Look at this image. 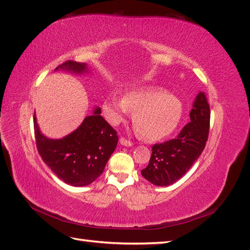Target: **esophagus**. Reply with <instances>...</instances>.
<instances>
[{
	"mask_svg": "<svg viewBox=\"0 0 250 250\" xmlns=\"http://www.w3.org/2000/svg\"><path fill=\"white\" fill-rule=\"evenodd\" d=\"M119 142H120L121 145H123V146H125V147H131L133 145V143L131 141H129V139H126L125 137H121L119 139Z\"/></svg>",
	"mask_w": 250,
	"mask_h": 250,
	"instance_id": "obj_1",
	"label": "esophagus"
}]
</instances>
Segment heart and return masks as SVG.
I'll return each instance as SVG.
<instances>
[{
    "instance_id": "heart-1",
    "label": "heart",
    "mask_w": 250,
    "mask_h": 250,
    "mask_svg": "<svg viewBox=\"0 0 250 250\" xmlns=\"http://www.w3.org/2000/svg\"><path fill=\"white\" fill-rule=\"evenodd\" d=\"M108 120L123 121L127 112H134L133 124L136 132L148 141H159L176 130L182 117V103L171 94L159 88L130 91L124 100L109 96L103 104Z\"/></svg>"
}]
</instances>
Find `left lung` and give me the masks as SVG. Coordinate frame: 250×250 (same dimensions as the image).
<instances>
[{
    "label": "left lung",
    "instance_id": "1",
    "mask_svg": "<svg viewBox=\"0 0 250 250\" xmlns=\"http://www.w3.org/2000/svg\"><path fill=\"white\" fill-rule=\"evenodd\" d=\"M189 123L179 135L152 147L148 166L142 176L158 187H167L182 178L204 151L210 129V105L199 92L189 113Z\"/></svg>",
    "mask_w": 250,
    "mask_h": 250
}]
</instances>
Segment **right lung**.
I'll list each match as a JSON object with an SVG mask.
<instances>
[{
    "label": "right lung",
    "instance_id": "right-lung-1",
    "mask_svg": "<svg viewBox=\"0 0 250 250\" xmlns=\"http://www.w3.org/2000/svg\"><path fill=\"white\" fill-rule=\"evenodd\" d=\"M73 73L88 72L85 62L67 61L55 70ZM34 131L37 150L51 170L72 187L92 183L104 170L108 159L117 147L118 136L101 116V108L87 116L77 130L60 139L45 137L39 130L34 113Z\"/></svg>",
    "mask_w": 250,
    "mask_h": 250
}]
</instances>
